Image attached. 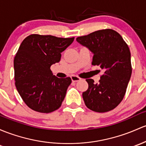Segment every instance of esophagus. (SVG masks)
I'll list each match as a JSON object with an SVG mask.
<instances>
[{
  "label": "esophagus",
  "mask_w": 146,
  "mask_h": 146,
  "mask_svg": "<svg viewBox=\"0 0 146 146\" xmlns=\"http://www.w3.org/2000/svg\"><path fill=\"white\" fill-rule=\"evenodd\" d=\"M71 79L73 82H77V81H79L81 80V78L77 76H75V75H72V76H71Z\"/></svg>",
  "instance_id": "esophagus-1"
}]
</instances>
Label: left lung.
Instances as JSON below:
<instances>
[{"instance_id":"left-lung-1","label":"left lung","mask_w":146,"mask_h":146,"mask_svg":"<svg viewBox=\"0 0 146 146\" xmlns=\"http://www.w3.org/2000/svg\"><path fill=\"white\" fill-rule=\"evenodd\" d=\"M76 41L93 54L92 65L104 70L98 84L86 79L88 88L83 92L86 106L99 113L113 110L121 102L131 75V54L121 35L104 29L81 36Z\"/></svg>"}]
</instances>
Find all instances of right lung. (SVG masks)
Instances as JSON below:
<instances>
[{
	"mask_svg": "<svg viewBox=\"0 0 146 146\" xmlns=\"http://www.w3.org/2000/svg\"><path fill=\"white\" fill-rule=\"evenodd\" d=\"M74 40L33 34L21 42L14 60L15 86L33 111L48 113L62 104L71 78L56 77L50 67L60 60L61 53Z\"/></svg>",
	"mask_w": 146,
	"mask_h": 146,
	"instance_id": "1",
	"label": "right lung"
}]
</instances>
